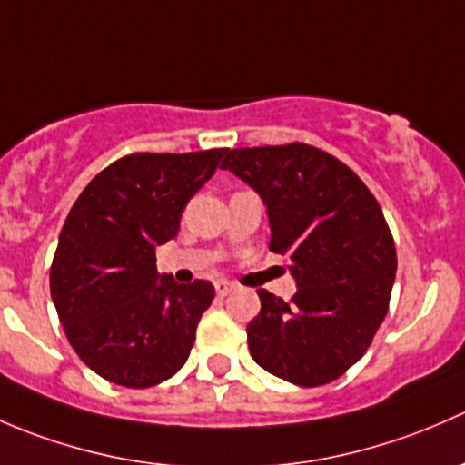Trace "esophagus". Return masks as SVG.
Segmentation results:
<instances>
[{
    "instance_id": "34e87169",
    "label": "esophagus",
    "mask_w": 465,
    "mask_h": 465,
    "mask_svg": "<svg viewBox=\"0 0 465 465\" xmlns=\"http://www.w3.org/2000/svg\"><path fill=\"white\" fill-rule=\"evenodd\" d=\"M233 288H236V285H233L232 281H215V294H218V297H227Z\"/></svg>"
}]
</instances>
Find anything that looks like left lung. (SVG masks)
<instances>
[{"label": "left lung", "instance_id": "1", "mask_svg": "<svg viewBox=\"0 0 465 465\" xmlns=\"http://www.w3.org/2000/svg\"><path fill=\"white\" fill-rule=\"evenodd\" d=\"M259 191L270 252L297 279L290 302L259 290L247 323L250 353L272 376L322 387L371 346L389 311L396 245L362 180L326 150L302 142L227 150L223 166Z\"/></svg>", "mask_w": 465, "mask_h": 465}]
</instances>
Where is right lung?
<instances>
[{
	"label": "right lung",
	"instance_id": "1",
	"mask_svg": "<svg viewBox=\"0 0 465 465\" xmlns=\"http://www.w3.org/2000/svg\"><path fill=\"white\" fill-rule=\"evenodd\" d=\"M224 153L125 154L69 211L51 262V297L69 344L101 378L154 387L189 360L215 288L159 276L154 247L177 236L186 203Z\"/></svg>",
	"mask_w": 465,
	"mask_h": 465
}]
</instances>
